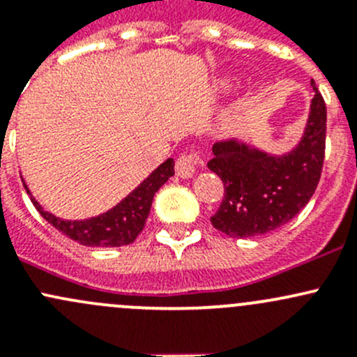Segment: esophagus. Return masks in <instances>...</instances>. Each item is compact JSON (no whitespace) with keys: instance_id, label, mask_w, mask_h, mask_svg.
Returning a JSON list of instances; mask_svg holds the SVG:
<instances>
[{"instance_id":"34e87169","label":"esophagus","mask_w":357,"mask_h":357,"mask_svg":"<svg viewBox=\"0 0 357 357\" xmlns=\"http://www.w3.org/2000/svg\"><path fill=\"white\" fill-rule=\"evenodd\" d=\"M197 167H204V160L199 153H185L176 162V174L183 179H188L195 174Z\"/></svg>"}]
</instances>
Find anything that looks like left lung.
Segmentation results:
<instances>
[{
	"instance_id": "1",
	"label": "left lung",
	"mask_w": 357,
	"mask_h": 357,
	"mask_svg": "<svg viewBox=\"0 0 357 357\" xmlns=\"http://www.w3.org/2000/svg\"><path fill=\"white\" fill-rule=\"evenodd\" d=\"M302 138L285 153H269L238 138L212 145L208 169L225 183V199L212 226L231 238L266 235L307 205L325 160L326 107L316 89Z\"/></svg>"
}]
</instances>
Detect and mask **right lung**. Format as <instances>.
<instances>
[{"instance_id": "right-lung-1", "label": "right lung", "mask_w": 357, "mask_h": 357, "mask_svg": "<svg viewBox=\"0 0 357 357\" xmlns=\"http://www.w3.org/2000/svg\"><path fill=\"white\" fill-rule=\"evenodd\" d=\"M171 176H174V160L167 158L117 205L86 219H63L45 211V207L32 197L25 181L24 186L39 214L68 238L86 247H121L135 242L145 228L153 197Z\"/></svg>"}]
</instances>
